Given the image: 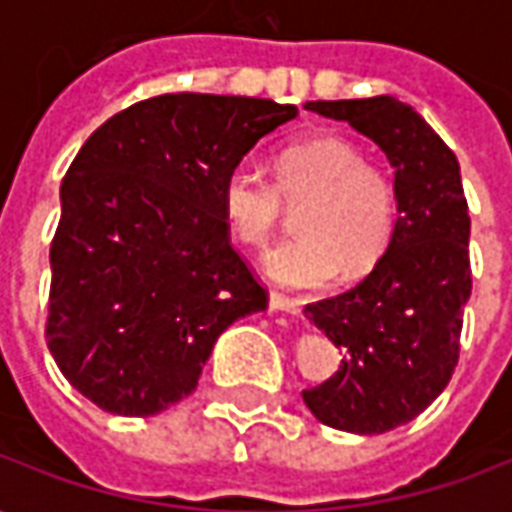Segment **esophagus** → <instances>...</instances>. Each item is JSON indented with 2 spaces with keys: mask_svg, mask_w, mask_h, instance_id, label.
<instances>
[{
  "mask_svg": "<svg viewBox=\"0 0 512 512\" xmlns=\"http://www.w3.org/2000/svg\"><path fill=\"white\" fill-rule=\"evenodd\" d=\"M268 307L277 312H288V315H301L299 301L288 299V296H282V293H271V296H268Z\"/></svg>",
  "mask_w": 512,
  "mask_h": 512,
  "instance_id": "esophagus-1",
  "label": "esophagus"
}]
</instances>
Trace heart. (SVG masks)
<instances>
[{
  "label": "heart",
  "instance_id": "b5f03b06",
  "mask_svg": "<svg viewBox=\"0 0 512 512\" xmlns=\"http://www.w3.org/2000/svg\"><path fill=\"white\" fill-rule=\"evenodd\" d=\"M222 213L244 244L263 246L285 202L301 206L296 233L263 257V271L285 288H323L345 268L362 277L376 266L397 224V189L384 169L365 164L362 147L318 134L282 147L274 183L249 167L222 180Z\"/></svg>",
  "mask_w": 512,
  "mask_h": 512
}]
</instances>
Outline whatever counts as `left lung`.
I'll return each instance as SVG.
<instances>
[{"label":"left lung","instance_id":"1","mask_svg":"<svg viewBox=\"0 0 512 512\" xmlns=\"http://www.w3.org/2000/svg\"><path fill=\"white\" fill-rule=\"evenodd\" d=\"M310 112L373 139L395 169L392 241L356 288L304 315L343 351L340 370L301 397L323 425L373 436L406 425L450 384L472 296L461 167L417 109L392 95L310 101Z\"/></svg>","mask_w":512,"mask_h":512}]
</instances>
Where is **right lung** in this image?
Masks as SVG:
<instances>
[{"label":"right lung","mask_w":512,"mask_h":512,"mask_svg":"<svg viewBox=\"0 0 512 512\" xmlns=\"http://www.w3.org/2000/svg\"><path fill=\"white\" fill-rule=\"evenodd\" d=\"M299 115L244 95H156L109 117L73 158L51 241L46 340L62 376L120 417L194 392L219 334L263 312L230 246L224 175Z\"/></svg>","instance_id":"right-lung-1"}]
</instances>
